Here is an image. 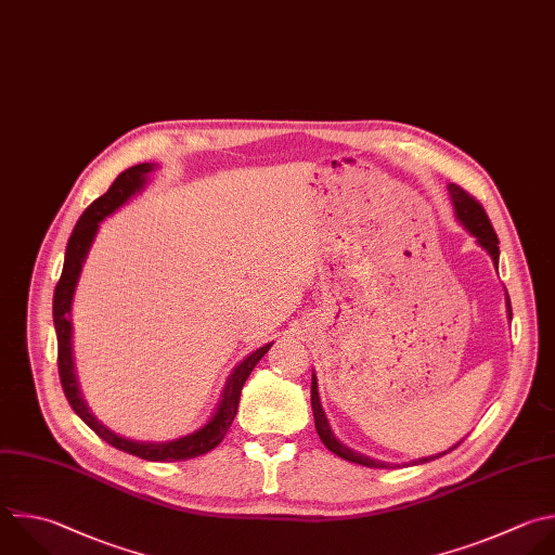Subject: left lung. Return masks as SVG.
Wrapping results in <instances>:
<instances>
[{
    "mask_svg": "<svg viewBox=\"0 0 555 555\" xmlns=\"http://www.w3.org/2000/svg\"><path fill=\"white\" fill-rule=\"evenodd\" d=\"M449 194H451V201H453L457 220L466 227L468 233H473V235L477 237L479 246L490 253L494 266H499V237H496V233H494V229H492V224H490V220H488L483 207H481L470 194H466L462 188H457V184H449ZM507 313L512 315L509 298H507ZM311 410H313L315 431H318L322 444H324L328 451H333V453L339 455L341 460H348V462H354V464H361V466H367V468H390V464L371 460V457H365V455H361V453H354L352 449H348V447H344L339 440H335V436H333V431H331V427H328V423H326V416H324V412H322V408H320L315 375L311 377ZM457 444H460V442H457ZM457 444H455V447H457ZM455 447H453V449H455ZM453 449H449V451H453ZM449 451H444V453H449ZM444 453H440V455H444ZM440 455H436V457H440ZM436 457H434V455H431V457H421V460H416L414 464H418V462L425 464V462L436 460Z\"/></svg>",
    "mask_w": 555,
    "mask_h": 555,
    "instance_id": "left-lung-1",
    "label": "left lung"
}]
</instances>
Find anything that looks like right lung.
<instances>
[{
    "instance_id": "add662e5",
    "label": "right lung",
    "mask_w": 555,
    "mask_h": 555,
    "mask_svg": "<svg viewBox=\"0 0 555 555\" xmlns=\"http://www.w3.org/2000/svg\"><path fill=\"white\" fill-rule=\"evenodd\" d=\"M152 169H154V165H150V163H139V165L128 167L126 171H121L115 178V182L111 184L104 196H100L85 209V214L80 216L76 229L72 231L69 242H67L63 272H61V279L54 289L52 313H54V326H56V337H59V377H61V386H63V392H65L72 410L102 440H106L111 447H115L119 451H126L130 455H137L141 460H150V462H180V460H192V457L205 455L224 440L227 431L231 429V425L235 421L242 388H244L248 375L253 373V367L257 365V361L268 352V348L272 344L257 348L235 367L229 384H227V390H224V397L220 401L216 416L196 434H190V436L171 440V442H134V440H128V438H121V436L108 431L102 423H98V418L91 416L89 408L85 405V401L78 392V384H76V375H74L72 322L67 315L72 309V298H74V289H76V283H78V276L82 270V261L91 248V242L98 233L100 222L106 216H111L115 209H119L134 192H139L143 188L145 176Z\"/></svg>"
}]
</instances>
